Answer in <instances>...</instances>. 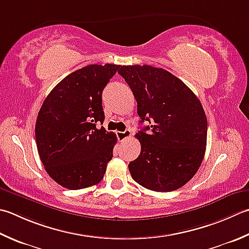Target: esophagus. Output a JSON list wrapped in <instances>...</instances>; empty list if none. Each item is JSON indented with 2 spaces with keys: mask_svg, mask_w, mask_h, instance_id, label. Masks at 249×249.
Instances as JSON below:
<instances>
[{
  "mask_svg": "<svg viewBox=\"0 0 249 249\" xmlns=\"http://www.w3.org/2000/svg\"><path fill=\"white\" fill-rule=\"evenodd\" d=\"M116 136H118V139L123 141L126 138H128L131 136V130L130 129H126L124 131H116Z\"/></svg>",
  "mask_w": 249,
  "mask_h": 249,
  "instance_id": "34e87169",
  "label": "esophagus"
}]
</instances>
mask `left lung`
I'll list each match as a JSON object with an SVG mask.
<instances>
[{
	"label": "left lung",
	"mask_w": 249,
	"mask_h": 249,
	"mask_svg": "<svg viewBox=\"0 0 249 249\" xmlns=\"http://www.w3.org/2000/svg\"><path fill=\"white\" fill-rule=\"evenodd\" d=\"M119 74L137 101L140 123L151 124L136 134L141 151L128 165L131 178L157 192L181 188L196 174L205 155L207 119L201 101L162 68L122 66Z\"/></svg>",
	"instance_id": "1"
}]
</instances>
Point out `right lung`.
<instances>
[{"instance_id":"add662e5","label":"right lung","mask_w":249,"mask_h":249,"mask_svg":"<svg viewBox=\"0 0 249 249\" xmlns=\"http://www.w3.org/2000/svg\"><path fill=\"white\" fill-rule=\"evenodd\" d=\"M120 68L89 65L53 87L37 114L38 155L52 179L80 190L99 183L113 158L116 136L104 126L102 90Z\"/></svg>"}]
</instances>
